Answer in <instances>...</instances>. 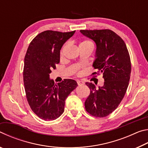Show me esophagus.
Instances as JSON below:
<instances>
[{
    "label": "esophagus",
    "mask_w": 148,
    "mask_h": 148,
    "mask_svg": "<svg viewBox=\"0 0 148 148\" xmlns=\"http://www.w3.org/2000/svg\"><path fill=\"white\" fill-rule=\"evenodd\" d=\"M77 84H78V86H82V85H84L85 84L84 82L82 81V80H77Z\"/></svg>",
    "instance_id": "1"
}]
</instances>
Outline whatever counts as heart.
Instances as JSON below:
<instances>
[{"mask_svg": "<svg viewBox=\"0 0 148 148\" xmlns=\"http://www.w3.org/2000/svg\"><path fill=\"white\" fill-rule=\"evenodd\" d=\"M79 46H86V47H91V48H92L93 45H92V43L91 41L89 40H83L80 42L79 44ZM64 47H65V45H64V46H62V49L61 50V55H62V53H63V50H64Z\"/></svg>", "mask_w": 148, "mask_h": 148, "instance_id": "1", "label": "heart"}]
</instances>
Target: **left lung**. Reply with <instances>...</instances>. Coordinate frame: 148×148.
Masks as SVG:
<instances>
[{"mask_svg": "<svg viewBox=\"0 0 148 148\" xmlns=\"http://www.w3.org/2000/svg\"><path fill=\"white\" fill-rule=\"evenodd\" d=\"M80 32L96 44L92 66L104 79V86L98 89L93 84L86 82L90 95L85 108L92 116L106 117L119 106L129 86L131 63L128 49L121 37L111 30H81Z\"/></svg>", "mask_w": 148, "mask_h": 148, "instance_id": "left-lung-1", "label": "left lung"}]
</instances>
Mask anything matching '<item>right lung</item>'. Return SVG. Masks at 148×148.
Here are the masks:
<instances>
[{
  "label": "right lung",
  "mask_w": 148,
  "mask_h": 148,
  "mask_svg": "<svg viewBox=\"0 0 148 148\" xmlns=\"http://www.w3.org/2000/svg\"><path fill=\"white\" fill-rule=\"evenodd\" d=\"M75 31H46L30 43L24 59L23 82L27 101L34 113L45 121L55 120L63 113L65 100L77 86L74 79L55 84L49 78L60 62V50Z\"/></svg>",
  "instance_id": "obj_1"
}]
</instances>
